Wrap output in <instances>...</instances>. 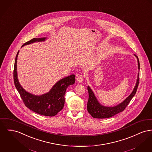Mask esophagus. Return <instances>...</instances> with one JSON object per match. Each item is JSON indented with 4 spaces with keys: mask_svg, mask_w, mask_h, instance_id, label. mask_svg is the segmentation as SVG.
<instances>
[{
    "mask_svg": "<svg viewBox=\"0 0 152 152\" xmlns=\"http://www.w3.org/2000/svg\"><path fill=\"white\" fill-rule=\"evenodd\" d=\"M84 76L82 75H80L78 76L77 77V80L78 82H79V83L83 82V81H84Z\"/></svg>",
    "mask_w": 152,
    "mask_h": 152,
    "instance_id": "obj_1",
    "label": "esophagus"
}]
</instances>
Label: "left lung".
I'll return each mask as SVG.
<instances>
[{"label":"left lung","instance_id":"left-lung-1","mask_svg":"<svg viewBox=\"0 0 152 152\" xmlns=\"http://www.w3.org/2000/svg\"><path fill=\"white\" fill-rule=\"evenodd\" d=\"M138 60V69H140V62L138 57L135 55ZM140 81V73L138 74V78L136 83V85L134 87V89L132 93L125 99V100L120 103L119 104L117 105L114 107H105L102 106L97 100L94 94L93 93L92 89L88 86V91L89 94V98L88 101L87 103V110L88 112L90 114V115L94 118H98V119H103V118H108L111 116H114L117 114L123 111L127 106L129 104L130 102L131 101L132 99L133 98L138 88V86L139 84Z\"/></svg>","mask_w":152,"mask_h":152}]
</instances>
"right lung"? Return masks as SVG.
Listing matches in <instances>:
<instances>
[{
  "label": "right lung",
  "instance_id": "add662e5",
  "mask_svg": "<svg viewBox=\"0 0 152 152\" xmlns=\"http://www.w3.org/2000/svg\"><path fill=\"white\" fill-rule=\"evenodd\" d=\"M46 38H33L23 45L45 41ZM18 53L17 54L14 63L13 76L14 84L22 99L25 105L30 110L36 113L48 116H53L57 114L64 107L66 89L70 85L75 82V75H72L58 81L50 91L41 96H35L26 92L20 85L18 81L17 72V60Z\"/></svg>",
  "mask_w": 152,
  "mask_h": 152
}]
</instances>
